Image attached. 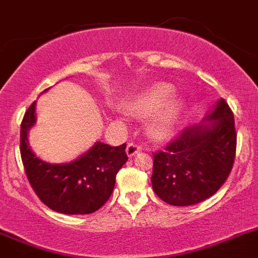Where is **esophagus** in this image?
Returning <instances> with one entry per match:
<instances>
[{
    "mask_svg": "<svg viewBox=\"0 0 258 258\" xmlns=\"http://www.w3.org/2000/svg\"><path fill=\"white\" fill-rule=\"evenodd\" d=\"M140 152H141V146L135 143H130L126 148V153L128 157H134L135 154H138V153Z\"/></svg>",
    "mask_w": 258,
    "mask_h": 258,
    "instance_id": "esophagus-1",
    "label": "esophagus"
}]
</instances>
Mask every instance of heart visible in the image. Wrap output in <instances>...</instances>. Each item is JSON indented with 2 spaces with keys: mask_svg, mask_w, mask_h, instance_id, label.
Returning <instances> with one entry per match:
<instances>
[{
  "mask_svg": "<svg viewBox=\"0 0 258 258\" xmlns=\"http://www.w3.org/2000/svg\"><path fill=\"white\" fill-rule=\"evenodd\" d=\"M173 87L168 83H155L123 103V110L136 118L154 113L146 123V132L153 140H164L172 134L182 112V101L171 97Z\"/></svg>",
  "mask_w": 258,
  "mask_h": 258,
  "instance_id": "1",
  "label": "heart"
}]
</instances>
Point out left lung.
<instances>
[{
  "mask_svg": "<svg viewBox=\"0 0 258 258\" xmlns=\"http://www.w3.org/2000/svg\"><path fill=\"white\" fill-rule=\"evenodd\" d=\"M203 123L186 127L164 150L154 153L152 186L171 206H192L212 197L235 159L234 114L220 99Z\"/></svg>",
  "mask_w": 258,
  "mask_h": 258,
  "instance_id": "obj_1",
  "label": "left lung"
}]
</instances>
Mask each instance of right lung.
<instances>
[{"instance_id":"1","label":"right lung","mask_w":258,"mask_h":258,"mask_svg":"<svg viewBox=\"0 0 258 258\" xmlns=\"http://www.w3.org/2000/svg\"><path fill=\"white\" fill-rule=\"evenodd\" d=\"M36 101L28 108L20 126V154L32 189L48 208L66 215H87L106 203L115 176L128 159L126 144L110 146L97 141L71 163L41 161L28 143V131L36 123Z\"/></svg>"}]
</instances>
